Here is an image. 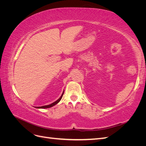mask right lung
Returning <instances> with one entry per match:
<instances>
[{
    "label": "right lung",
    "mask_w": 146,
    "mask_h": 146,
    "mask_svg": "<svg viewBox=\"0 0 146 146\" xmlns=\"http://www.w3.org/2000/svg\"><path fill=\"white\" fill-rule=\"evenodd\" d=\"M63 94H64V91H63V92L62 95L61 96L60 98L58 100H57L56 101H55V102L52 103V104H50V105H44V106H42V107H36V108H50V107H53V106H54V105H55L56 104H58V103L61 100V98H62V97H63Z\"/></svg>",
    "instance_id": "right-lung-1"
}]
</instances>
